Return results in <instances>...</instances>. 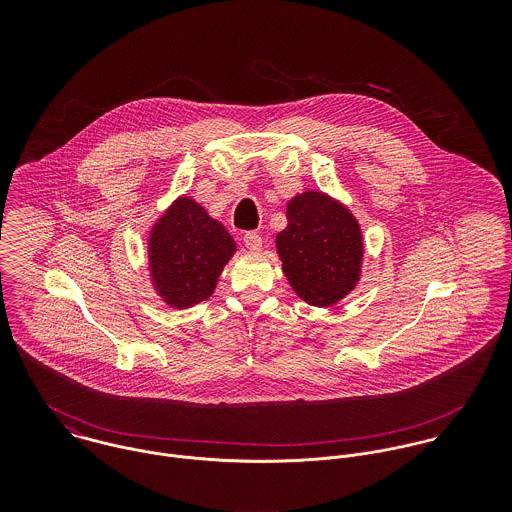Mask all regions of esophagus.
Masks as SVG:
<instances>
[{
    "instance_id": "esophagus-1",
    "label": "esophagus",
    "mask_w": 512,
    "mask_h": 512,
    "mask_svg": "<svg viewBox=\"0 0 512 512\" xmlns=\"http://www.w3.org/2000/svg\"><path fill=\"white\" fill-rule=\"evenodd\" d=\"M244 244H246L248 250L258 252L262 248V236L258 232H246L244 234Z\"/></svg>"
}]
</instances>
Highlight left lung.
I'll return each instance as SVG.
<instances>
[{
	"mask_svg": "<svg viewBox=\"0 0 512 512\" xmlns=\"http://www.w3.org/2000/svg\"><path fill=\"white\" fill-rule=\"evenodd\" d=\"M286 217L276 250L288 282L309 305H335L361 280L365 244L359 220L321 191L295 195Z\"/></svg>",
	"mask_w": 512,
	"mask_h": 512,
	"instance_id": "obj_1",
	"label": "left lung"
}]
</instances>
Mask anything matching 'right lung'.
<instances>
[{
    "instance_id": "1",
    "label": "right lung",
    "mask_w": 512,
    "mask_h": 512,
    "mask_svg": "<svg viewBox=\"0 0 512 512\" xmlns=\"http://www.w3.org/2000/svg\"><path fill=\"white\" fill-rule=\"evenodd\" d=\"M236 252L219 220L183 195L157 219L147 238L149 276L155 293L175 309L209 299Z\"/></svg>"
}]
</instances>
